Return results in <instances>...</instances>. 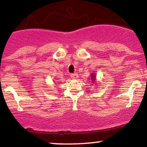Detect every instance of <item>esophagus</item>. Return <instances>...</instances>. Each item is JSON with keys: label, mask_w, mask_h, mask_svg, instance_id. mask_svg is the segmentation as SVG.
<instances>
[{"label": "esophagus", "mask_w": 147, "mask_h": 147, "mask_svg": "<svg viewBox=\"0 0 147 147\" xmlns=\"http://www.w3.org/2000/svg\"><path fill=\"white\" fill-rule=\"evenodd\" d=\"M70 77H71L72 79H76L77 78H78V74H77V73L71 74V75H70Z\"/></svg>", "instance_id": "esophagus-1"}]
</instances>
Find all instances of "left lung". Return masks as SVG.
Segmentation results:
<instances>
[{"mask_svg": "<svg viewBox=\"0 0 147 147\" xmlns=\"http://www.w3.org/2000/svg\"><path fill=\"white\" fill-rule=\"evenodd\" d=\"M94 77H93V75H92V80H93V81H94V79H95V78H94Z\"/></svg>", "mask_w": 147, "mask_h": 147, "instance_id": "8db88e82", "label": "left lung"}]
</instances>
